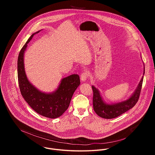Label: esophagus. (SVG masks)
<instances>
[{
	"label": "esophagus",
	"mask_w": 155,
	"mask_h": 155,
	"mask_svg": "<svg viewBox=\"0 0 155 155\" xmlns=\"http://www.w3.org/2000/svg\"><path fill=\"white\" fill-rule=\"evenodd\" d=\"M87 77H88V74H87V72H83L81 74V75H80L81 80L82 81H85L86 80Z\"/></svg>",
	"instance_id": "obj_1"
}]
</instances>
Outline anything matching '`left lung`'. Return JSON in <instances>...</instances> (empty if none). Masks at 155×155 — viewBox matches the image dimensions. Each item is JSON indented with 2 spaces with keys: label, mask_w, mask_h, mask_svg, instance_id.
I'll list each match as a JSON object with an SVG mask.
<instances>
[{
  "label": "left lung",
  "mask_w": 155,
  "mask_h": 155,
  "mask_svg": "<svg viewBox=\"0 0 155 155\" xmlns=\"http://www.w3.org/2000/svg\"><path fill=\"white\" fill-rule=\"evenodd\" d=\"M144 74L145 68L143 74ZM143 79V77H142L134 93L129 99L124 102L112 105L105 104L98 90L96 89L94 86H92V89L93 91V104L94 112L98 116L106 119H112L118 117V116L127 112V110L133 107L139 101L142 89Z\"/></svg>",
  "instance_id": "8db88e82"
}]
</instances>
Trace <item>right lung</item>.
<instances>
[{
    "label": "right lung",
    "instance_id": "right-lung-1",
    "mask_svg": "<svg viewBox=\"0 0 155 155\" xmlns=\"http://www.w3.org/2000/svg\"><path fill=\"white\" fill-rule=\"evenodd\" d=\"M33 34L20 50L18 58V78L21 93L29 105L37 114L50 118L61 116L68 108L72 96L80 85L78 75L73 74L64 78L58 89L53 93H41L27 78L24 67V53Z\"/></svg>",
    "mask_w": 155,
    "mask_h": 155
}]
</instances>
